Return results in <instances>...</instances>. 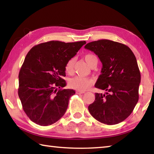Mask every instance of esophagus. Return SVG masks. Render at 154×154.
I'll return each mask as SVG.
<instances>
[{"label":"esophagus","instance_id":"34e87169","mask_svg":"<svg viewBox=\"0 0 154 154\" xmlns=\"http://www.w3.org/2000/svg\"><path fill=\"white\" fill-rule=\"evenodd\" d=\"M76 93L78 94H84L85 92L84 91H80V90H77Z\"/></svg>","mask_w":154,"mask_h":154}]
</instances>
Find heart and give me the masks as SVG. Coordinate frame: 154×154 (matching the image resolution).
<instances>
[{"label":"heart","mask_w":154,"mask_h":154,"mask_svg":"<svg viewBox=\"0 0 154 154\" xmlns=\"http://www.w3.org/2000/svg\"><path fill=\"white\" fill-rule=\"evenodd\" d=\"M84 59L90 66L94 62H98V59L96 58V56L92 54H88L86 55H85ZM75 60L74 58H71L69 60H68L67 62H66L64 69L67 74L71 75L72 72H73ZM92 83L93 80L90 79V78L76 76L69 80V85L70 88H72V89L80 91H84L88 90V88H90L91 85H92Z\"/></svg>","instance_id":"1"}]
</instances>
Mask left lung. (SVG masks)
Segmentation results:
<instances>
[{"instance_id":"obj_1","label":"left lung","mask_w":154,"mask_h":154,"mask_svg":"<svg viewBox=\"0 0 154 154\" xmlns=\"http://www.w3.org/2000/svg\"><path fill=\"white\" fill-rule=\"evenodd\" d=\"M85 48L94 52L102 62L95 87L106 91L95 94L88 110L101 123H120L132 113L139 100L140 72L136 57L127 45L108 39L92 41Z\"/></svg>"}]
</instances>
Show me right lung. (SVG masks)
I'll return each mask as SVG.
<instances>
[{
    "label": "right lung",
    "instance_id": "obj_1",
    "mask_svg": "<svg viewBox=\"0 0 154 154\" xmlns=\"http://www.w3.org/2000/svg\"><path fill=\"white\" fill-rule=\"evenodd\" d=\"M85 41L64 43L51 41L38 44L28 52L19 72L18 96L23 110L31 121L49 126L66 112L75 91L62 89L66 83L64 66Z\"/></svg>",
    "mask_w": 154,
    "mask_h": 154
}]
</instances>
